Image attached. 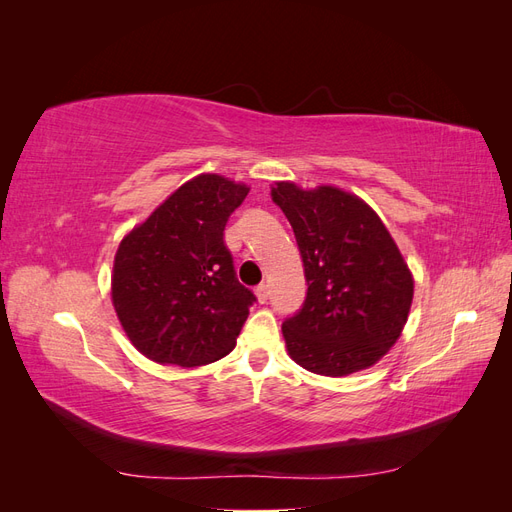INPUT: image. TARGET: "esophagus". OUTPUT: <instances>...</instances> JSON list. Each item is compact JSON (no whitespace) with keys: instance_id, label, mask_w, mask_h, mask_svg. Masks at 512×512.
<instances>
[{"instance_id":"1","label":"esophagus","mask_w":512,"mask_h":512,"mask_svg":"<svg viewBox=\"0 0 512 512\" xmlns=\"http://www.w3.org/2000/svg\"><path fill=\"white\" fill-rule=\"evenodd\" d=\"M256 297H258L260 303H267V299H269V286L267 284H260L256 288Z\"/></svg>"}]
</instances>
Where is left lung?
I'll return each mask as SVG.
<instances>
[{
	"mask_svg": "<svg viewBox=\"0 0 512 512\" xmlns=\"http://www.w3.org/2000/svg\"><path fill=\"white\" fill-rule=\"evenodd\" d=\"M303 258L307 294L286 318L288 354L320 376H348L380 361L408 320L414 280L389 230L359 196L333 185L271 188Z\"/></svg>",
	"mask_w": 512,
	"mask_h": 512,
	"instance_id": "1",
	"label": "left lung"
}]
</instances>
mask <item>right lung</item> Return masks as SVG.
Masks as SVG:
<instances>
[{"label": "right lung", "instance_id": "add662e5", "mask_svg": "<svg viewBox=\"0 0 512 512\" xmlns=\"http://www.w3.org/2000/svg\"><path fill=\"white\" fill-rule=\"evenodd\" d=\"M247 192L222 175H198L119 243L113 305L147 359L198 367L235 348L256 297L237 280L224 228Z\"/></svg>", "mask_w": 512, "mask_h": 512}]
</instances>
